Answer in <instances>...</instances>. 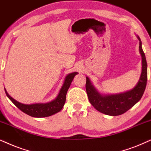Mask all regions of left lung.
I'll return each instance as SVG.
<instances>
[{
  "label": "left lung",
  "mask_w": 151,
  "mask_h": 151,
  "mask_svg": "<svg viewBox=\"0 0 151 151\" xmlns=\"http://www.w3.org/2000/svg\"><path fill=\"white\" fill-rule=\"evenodd\" d=\"M139 40V51L142 57V71L137 84L131 91L116 95H102L91 84L86 77V90L91 104L97 110L106 115L119 116L128 111L142 98L147 83V63Z\"/></svg>",
  "instance_id": "8db88e82"
}]
</instances>
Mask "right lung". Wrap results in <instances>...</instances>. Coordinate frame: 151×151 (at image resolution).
Segmentation results:
<instances>
[{
	"label": "right lung",
	"mask_w": 151,
	"mask_h": 151,
	"mask_svg": "<svg viewBox=\"0 0 151 151\" xmlns=\"http://www.w3.org/2000/svg\"><path fill=\"white\" fill-rule=\"evenodd\" d=\"M77 72H72L71 74H68L66 76L63 85L60 90L57 98L51 101L50 102L45 103V104H24L22 103L17 102L14 100L12 97H10L5 91L7 96L14 104L19 108L24 113L28 114L30 116L36 118H43L48 117L53 114H55L60 111L63 107L65 102L66 100V94L70 86L72 80H73L74 76L77 74Z\"/></svg>",
	"instance_id": "add662e5"
}]
</instances>
